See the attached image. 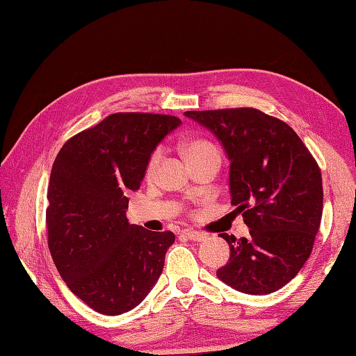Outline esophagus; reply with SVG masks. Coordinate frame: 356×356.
<instances>
[{
  "label": "esophagus",
  "instance_id": "34e87169",
  "mask_svg": "<svg viewBox=\"0 0 356 356\" xmlns=\"http://www.w3.org/2000/svg\"><path fill=\"white\" fill-rule=\"evenodd\" d=\"M184 235H185L186 238H188V240H191V241H204L205 238H207V235H205V234H202V232L190 230V229L184 230Z\"/></svg>",
  "mask_w": 356,
  "mask_h": 356
}]
</instances>
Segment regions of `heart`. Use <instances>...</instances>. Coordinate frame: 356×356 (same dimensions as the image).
Masks as SVG:
<instances>
[{"instance_id":"b5f03b06","label":"heart","mask_w":356,"mask_h":356,"mask_svg":"<svg viewBox=\"0 0 356 356\" xmlns=\"http://www.w3.org/2000/svg\"><path fill=\"white\" fill-rule=\"evenodd\" d=\"M184 154L185 157L188 159V161H195L199 159H204L207 156H211V154H218V149L210 143V141H207L204 138H195V140L186 141L184 145ZM160 161H161V151L160 149L154 151L146 165L145 174L147 179H152L156 176Z\"/></svg>"}]
</instances>
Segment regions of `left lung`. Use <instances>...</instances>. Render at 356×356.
I'll list each match as a JSON object with an SVG mask.
<instances>
[{
  "instance_id": "obj_1",
  "label": "left lung",
  "mask_w": 356,
  "mask_h": 356,
  "mask_svg": "<svg viewBox=\"0 0 356 356\" xmlns=\"http://www.w3.org/2000/svg\"><path fill=\"white\" fill-rule=\"evenodd\" d=\"M230 160L232 205L249 227L236 240L222 234L230 258L218 279L245 294L285 286L313 250L322 218L321 170L293 129L257 108L193 111Z\"/></svg>"
}]
</instances>
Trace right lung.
<instances>
[{"mask_svg":"<svg viewBox=\"0 0 356 356\" xmlns=\"http://www.w3.org/2000/svg\"><path fill=\"white\" fill-rule=\"evenodd\" d=\"M176 116L113 113L71 137L48 185V248L63 282L95 312L118 316L141 303L163 270L172 232L129 224V193L151 154L180 126Z\"/></svg>","mask_w":356,"mask_h":356,"instance_id":"add662e5","label":"right lung"}]
</instances>
